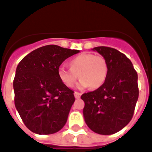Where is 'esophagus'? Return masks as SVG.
Segmentation results:
<instances>
[{"label": "esophagus", "mask_w": 152, "mask_h": 152, "mask_svg": "<svg viewBox=\"0 0 152 152\" xmlns=\"http://www.w3.org/2000/svg\"><path fill=\"white\" fill-rule=\"evenodd\" d=\"M81 95H82V94H81L80 92H77V91H75V97L76 99H79L81 97Z\"/></svg>", "instance_id": "esophagus-1"}]
</instances>
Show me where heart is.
Instances as JSON below:
<instances>
[{
  "instance_id": "1",
  "label": "heart",
  "mask_w": 152,
  "mask_h": 152,
  "mask_svg": "<svg viewBox=\"0 0 152 152\" xmlns=\"http://www.w3.org/2000/svg\"><path fill=\"white\" fill-rule=\"evenodd\" d=\"M69 69L60 67L57 70L58 77L65 86L71 88L75 86L77 75L81 80L78 88L91 87L93 90L103 86L107 79L108 66L104 56L92 53H81L69 61Z\"/></svg>"
}]
</instances>
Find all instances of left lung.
Returning <instances> with one entry per match:
<instances>
[{
  "instance_id": "obj_1",
  "label": "left lung",
  "mask_w": 152,
  "mask_h": 152,
  "mask_svg": "<svg viewBox=\"0 0 152 152\" xmlns=\"http://www.w3.org/2000/svg\"><path fill=\"white\" fill-rule=\"evenodd\" d=\"M92 50L107 61L108 73L103 86L81 96L84 120L95 133L113 134L132 119L138 98V74L130 60L117 49L100 46Z\"/></svg>"
}]
</instances>
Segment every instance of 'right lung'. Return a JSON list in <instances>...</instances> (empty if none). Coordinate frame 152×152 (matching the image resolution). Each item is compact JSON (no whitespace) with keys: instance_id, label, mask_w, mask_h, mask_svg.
<instances>
[{"instance_id":"1","label":"right lung","mask_w":152,"mask_h":152,"mask_svg":"<svg viewBox=\"0 0 152 152\" xmlns=\"http://www.w3.org/2000/svg\"><path fill=\"white\" fill-rule=\"evenodd\" d=\"M79 50L46 45L32 51L16 69L14 104L23 123L33 133L51 134L67 121L75 100L74 91L57 75L60 65Z\"/></svg>"}]
</instances>
